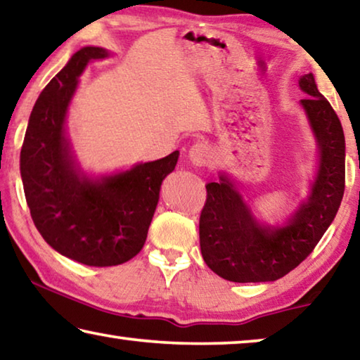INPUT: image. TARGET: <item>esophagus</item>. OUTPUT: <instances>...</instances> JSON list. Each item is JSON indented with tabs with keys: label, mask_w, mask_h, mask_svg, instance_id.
<instances>
[{
	"label": "esophagus",
	"mask_w": 360,
	"mask_h": 360,
	"mask_svg": "<svg viewBox=\"0 0 360 360\" xmlns=\"http://www.w3.org/2000/svg\"><path fill=\"white\" fill-rule=\"evenodd\" d=\"M188 158H190V161L195 165H204L209 161V158H211V149H209L206 143L198 141L190 148Z\"/></svg>",
	"instance_id": "obj_1"
}]
</instances>
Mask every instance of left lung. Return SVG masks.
<instances>
[{"instance_id":"obj_1","label":"left lung","mask_w":360,"mask_h":360,"mask_svg":"<svg viewBox=\"0 0 360 360\" xmlns=\"http://www.w3.org/2000/svg\"><path fill=\"white\" fill-rule=\"evenodd\" d=\"M301 99L320 148V169L309 201L288 225L264 229L252 219L225 175L206 185L199 217V243L212 272L235 283L274 281L296 269L333 222L345 195V134L331 104L317 90L314 75L301 77Z\"/></svg>"}]
</instances>
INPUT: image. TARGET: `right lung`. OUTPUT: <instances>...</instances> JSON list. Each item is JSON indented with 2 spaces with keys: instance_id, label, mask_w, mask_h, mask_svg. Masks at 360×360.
Returning a JSON list of instances; mask_svg holds the SVG:
<instances>
[{
  "instance_id": "right-lung-1",
  "label": "right lung",
  "mask_w": 360,
  "mask_h": 360,
  "mask_svg": "<svg viewBox=\"0 0 360 360\" xmlns=\"http://www.w3.org/2000/svg\"><path fill=\"white\" fill-rule=\"evenodd\" d=\"M108 51L86 46L54 77L32 109L20 175L33 224L53 250L85 265L108 267L135 257L145 245L162 180L179 151L91 181L77 174L64 136V120L88 60Z\"/></svg>"
}]
</instances>
